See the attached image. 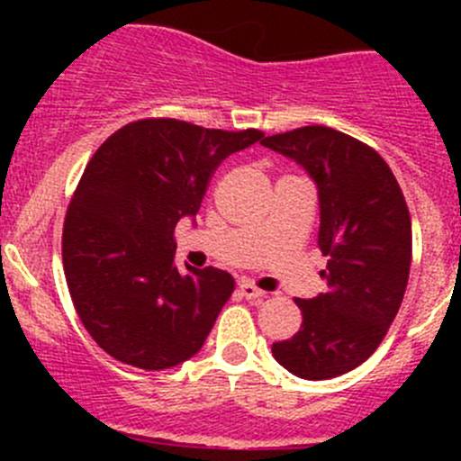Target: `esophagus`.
Here are the masks:
<instances>
[{"label":"esophagus","instance_id":"34e87169","mask_svg":"<svg viewBox=\"0 0 461 461\" xmlns=\"http://www.w3.org/2000/svg\"><path fill=\"white\" fill-rule=\"evenodd\" d=\"M239 290H240V294L245 296V299H252V301H260L265 296V292L258 290V287L254 285V283H249V281H240Z\"/></svg>","mask_w":461,"mask_h":461}]
</instances>
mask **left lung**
Returning a JSON list of instances; mask_svg holds the SVG:
<instances>
[{"label":"left lung","instance_id":"left-lung-1","mask_svg":"<svg viewBox=\"0 0 461 461\" xmlns=\"http://www.w3.org/2000/svg\"><path fill=\"white\" fill-rule=\"evenodd\" d=\"M263 147L299 162L317 183L321 276L328 290L296 299L301 330L272 346L301 379H332L364 364L399 312L412 258V227L397 178L373 147L337 129L301 127Z\"/></svg>","mask_w":461,"mask_h":461}]
</instances>
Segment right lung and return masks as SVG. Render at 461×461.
I'll use <instances>...</instances> for the list:
<instances>
[{"instance_id": "obj_1", "label": "right lung", "mask_w": 461, "mask_h": 461, "mask_svg": "<svg viewBox=\"0 0 461 461\" xmlns=\"http://www.w3.org/2000/svg\"><path fill=\"white\" fill-rule=\"evenodd\" d=\"M260 138L147 118L93 153L64 218L62 260L77 317L106 355L165 370L201 350L234 278L218 267L180 274L176 222L196 216L218 165Z\"/></svg>"}]
</instances>
